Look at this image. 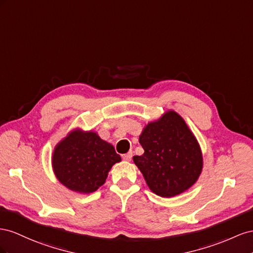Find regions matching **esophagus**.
<instances>
[{
    "mask_svg": "<svg viewBox=\"0 0 253 253\" xmlns=\"http://www.w3.org/2000/svg\"><path fill=\"white\" fill-rule=\"evenodd\" d=\"M122 158H123V160H125V161H130L132 158V151H129V153H127V154L122 155Z\"/></svg>",
    "mask_w": 253,
    "mask_h": 253,
    "instance_id": "obj_1",
    "label": "esophagus"
}]
</instances>
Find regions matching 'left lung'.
Segmentation results:
<instances>
[{
  "label": "left lung",
  "instance_id": "8db88e82",
  "mask_svg": "<svg viewBox=\"0 0 253 253\" xmlns=\"http://www.w3.org/2000/svg\"><path fill=\"white\" fill-rule=\"evenodd\" d=\"M142 156H134L149 189L161 197H174L196 182L203 169L198 142L175 111L149 123L140 135Z\"/></svg>",
  "mask_w": 253,
  "mask_h": 253
}]
</instances>
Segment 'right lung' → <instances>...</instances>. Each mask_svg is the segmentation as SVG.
Listing matches in <instances>:
<instances>
[{"instance_id": "add662e5", "label": "right lung", "mask_w": 253, "mask_h": 253, "mask_svg": "<svg viewBox=\"0 0 253 253\" xmlns=\"http://www.w3.org/2000/svg\"><path fill=\"white\" fill-rule=\"evenodd\" d=\"M120 161L111 144L95 132L78 129L56 146L52 158L57 179L68 189L85 194L102 186L112 165Z\"/></svg>"}]
</instances>
